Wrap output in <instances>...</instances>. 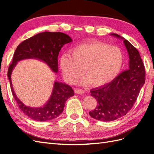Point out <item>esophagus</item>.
<instances>
[{"label":"esophagus","instance_id":"1","mask_svg":"<svg viewBox=\"0 0 154 154\" xmlns=\"http://www.w3.org/2000/svg\"><path fill=\"white\" fill-rule=\"evenodd\" d=\"M75 93L76 94H84V91L82 89H76L75 90Z\"/></svg>","mask_w":154,"mask_h":154}]
</instances>
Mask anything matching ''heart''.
I'll return each instance as SVG.
<instances>
[{
	"label": "heart",
	"instance_id": "1",
	"mask_svg": "<svg viewBox=\"0 0 154 154\" xmlns=\"http://www.w3.org/2000/svg\"><path fill=\"white\" fill-rule=\"evenodd\" d=\"M124 55L116 46L101 42L83 43L71 50V55H62L60 68L69 83H76L84 73L87 77L81 84L101 86L112 81L122 69Z\"/></svg>",
	"mask_w": 154,
	"mask_h": 154
}]
</instances>
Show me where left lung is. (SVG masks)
<instances>
[{
  "label": "left lung",
  "instance_id": "1",
  "mask_svg": "<svg viewBox=\"0 0 154 154\" xmlns=\"http://www.w3.org/2000/svg\"><path fill=\"white\" fill-rule=\"evenodd\" d=\"M123 40L129 55V68L105 85L91 90V95L97 101L95 109L89 112L93 119L110 122L123 116L132 109L145 83V67L140 53L126 39Z\"/></svg>",
  "mask_w": 154,
  "mask_h": 154
}]
</instances>
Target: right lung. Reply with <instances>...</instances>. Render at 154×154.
I'll list each match as a JSON object with an SVG mask.
<instances>
[{
    "mask_svg": "<svg viewBox=\"0 0 154 154\" xmlns=\"http://www.w3.org/2000/svg\"><path fill=\"white\" fill-rule=\"evenodd\" d=\"M71 42V38L62 32H44L23 41L16 48L7 75L15 100L23 113L31 119L44 122L56 119L63 111L67 100L74 95L73 90L67 84L55 81L51 97L45 105L39 108L28 106L16 97L13 89L11 81L12 70L19 61L36 59L46 63L52 71L57 73L59 52L63 45Z\"/></svg>",
    "mask_w": 154,
    "mask_h": 154,
    "instance_id": "obj_1",
    "label": "right lung"
}]
</instances>
